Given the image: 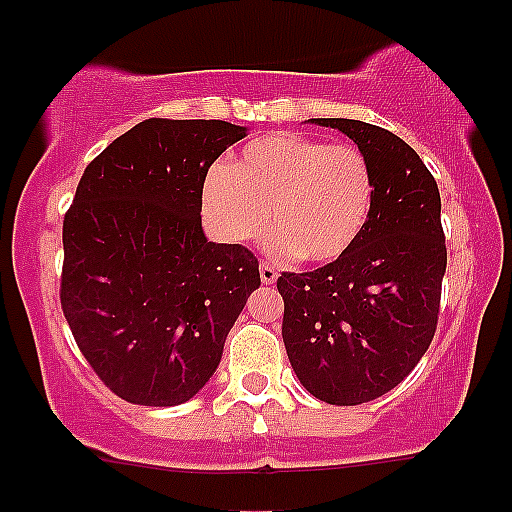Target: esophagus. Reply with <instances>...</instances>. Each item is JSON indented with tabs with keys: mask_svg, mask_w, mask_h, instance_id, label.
<instances>
[{
	"mask_svg": "<svg viewBox=\"0 0 512 512\" xmlns=\"http://www.w3.org/2000/svg\"><path fill=\"white\" fill-rule=\"evenodd\" d=\"M276 276H279V272H276L274 264H269V262H262V264H260V279H262V284H274Z\"/></svg>",
	"mask_w": 512,
	"mask_h": 512,
	"instance_id": "1",
	"label": "esophagus"
}]
</instances>
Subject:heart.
Segmentation results:
<instances>
[{"instance_id": "heart-1", "label": "heart", "mask_w": 512, "mask_h": 512, "mask_svg": "<svg viewBox=\"0 0 512 512\" xmlns=\"http://www.w3.org/2000/svg\"><path fill=\"white\" fill-rule=\"evenodd\" d=\"M375 202L370 158L354 144L298 132L252 139L207 175L204 214L228 243H255L272 226V248L305 264H330L356 245Z\"/></svg>"}]
</instances>
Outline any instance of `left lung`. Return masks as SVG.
<instances>
[{"mask_svg": "<svg viewBox=\"0 0 512 512\" xmlns=\"http://www.w3.org/2000/svg\"><path fill=\"white\" fill-rule=\"evenodd\" d=\"M354 139L375 173V202L361 238L313 272H281L291 368L310 395L337 407L383 397L433 342L448 250L436 178L419 154L383 127L317 117Z\"/></svg>", "mask_w": 512, "mask_h": 512, "instance_id": "1", "label": "left lung"}]
</instances>
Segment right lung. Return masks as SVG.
Returning <instances> with one entry per match:
<instances>
[{"label":"right lung","instance_id":"add662e5","mask_svg":"<svg viewBox=\"0 0 512 512\" xmlns=\"http://www.w3.org/2000/svg\"><path fill=\"white\" fill-rule=\"evenodd\" d=\"M245 137L223 120H151L88 163L64 214L60 303L76 346L125 402L175 407L207 385L260 289L245 245L209 243L211 163Z\"/></svg>","mask_w":512,"mask_h":512}]
</instances>
